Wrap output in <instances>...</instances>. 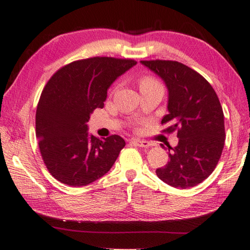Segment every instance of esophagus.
<instances>
[{
	"label": "esophagus",
	"mask_w": 250,
	"mask_h": 250,
	"mask_svg": "<svg viewBox=\"0 0 250 250\" xmlns=\"http://www.w3.org/2000/svg\"><path fill=\"white\" fill-rule=\"evenodd\" d=\"M131 143H134V144L136 145V146H139V147H144V148H147V147H150V146H152V144L150 142H148V141H144V140H131Z\"/></svg>",
	"instance_id": "esophagus-1"
}]
</instances>
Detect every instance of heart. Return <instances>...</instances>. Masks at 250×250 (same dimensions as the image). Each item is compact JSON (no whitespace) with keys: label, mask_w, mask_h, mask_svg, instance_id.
<instances>
[{"label":"heart","mask_w":250,"mask_h":250,"mask_svg":"<svg viewBox=\"0 0 250 250\" xmlns=\"http://www.w3.org/2000/svg\"><path fill=\"white\" fill-rule=\"evenodd\" d=\"M157 84H160V83H159V82L156 81L155 78L149 77V76H146V77H144V78H142L141 82H140V87H141V88L157 86Z\"/></svg>","instance_id":"heart-1"}]
</instances>
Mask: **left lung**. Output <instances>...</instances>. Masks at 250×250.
<instances>
[{"label":"left lung","instance_id":"8db88e82","mask_svg":"<svg viewBox=\"0 0 250 250\" xmlns=\"http://www.w3.org/2000/svg\"><path fill=\"white\" fill-rule=\"evenodd\" d=\"M166 83V132L177 131L178 144L168 146L169 161L157 176L174 188H190L213 173L225 146L224 111L215 90L192 68L177 61H141ZM163 147V145H161ZM172 151H170V149Z\"/></svg>","mask_w":250,"mask_h":250}]
</instances>
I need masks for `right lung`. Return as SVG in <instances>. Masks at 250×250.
Listing matches in <instances>:
<instances>
[{"mask_svg": "<svg viewBox=\"0 0 250 250\" xmlns=\"http://www.w3.org/2000/svg\"><path fill=\"white\" fill-rule=\"evenodd\" d=\"M135 64L131 59L89 58L61 67L47 83L37 104L36 137L49 173L62 184L89 185L114 166L125 140L90 135L87 122L104 106L111 83Z\"/></svg>", "mask_w": 250, "mask_h": 250, "instance_id": "obj_1", "label": "right lung"}]
</instances>
